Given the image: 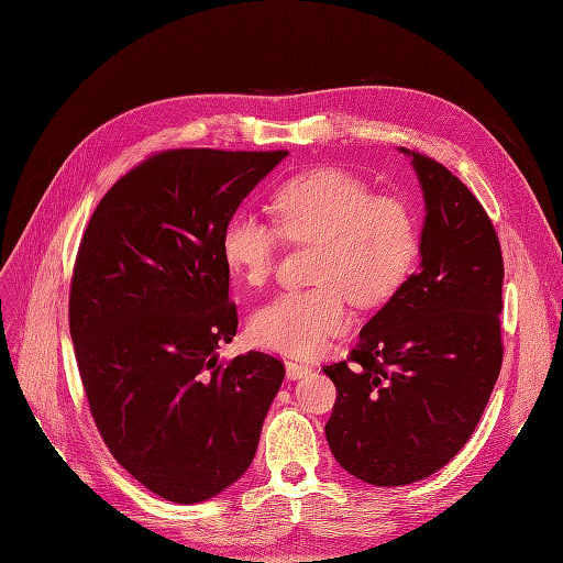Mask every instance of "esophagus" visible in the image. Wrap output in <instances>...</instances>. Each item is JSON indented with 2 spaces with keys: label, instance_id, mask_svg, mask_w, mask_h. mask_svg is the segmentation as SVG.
<instances>
[{
  "label": "esophagus",
  "instance_id": "esophagus-1",
  "mask_svg": "<svg viewBox=\"0 0 563 563\" xmlns=\"http://www.w3.org/2000/svg\"><path fill=\"white\" fill-rule=\"evenodd\" d=\"M285 369H287V378H303L312 372V367L308 363H301V361H287Z\"/></svg>",
  "mask_w": 563,
  "mask_h": 563
}]
</instances>
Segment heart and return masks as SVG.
Masks as SVG:
<instances>
[{
  "instance_id": "1",
  "label": "heart",
  "mask_w": 563,
  "mask_h": 563,
  "mask_svg": "<svg viewBox=\"0 0 563 563\" xmlns=\"http://www.w3.org/2000/svg\"><path fill=\"white\" fill-rule=\"evenodd\" d=\"M274 223L234 214L221 236L232 276L262 285L272 276L280 236L317 244L308 289H289L251 317L255 344L294 358H312L349 327V299L361 308L390 301L420 253L410 207L342 168H314L289 177L272 196Z\"/></svg>"
}]
</instances>
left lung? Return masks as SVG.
I'll list each match as a JSON object with an SVG mask.
<instances>
[{
    "label": "left lung",
    "instance_id": "obj_1",
    "mask_svg": "<svg viewBox=\"0 0 563 563\" xmlns=\"http://www.w3.org/2000/svg\"><path fill=\"white\" fill-rule=\"evenodd\" d=\"M427 202L422 264L327 365L335 461L374 486H406L448 465L479 424L501 356L505 262L490 217L459 177L418 151Z\"/></svg>",
    "mask_w": 563,
    "mask_h": 563
}]
</instances>
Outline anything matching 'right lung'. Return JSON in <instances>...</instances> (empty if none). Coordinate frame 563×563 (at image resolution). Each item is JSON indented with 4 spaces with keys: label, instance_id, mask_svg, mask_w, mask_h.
<instances>
[{
    "label": "right lung",
    "instance_id": "1",
    "mask_svg": "<svg viewBox=\"0 0 563 563\" xmlns=\"http://www.w3.org/2000/svg\"><path fill=\"white\" fill-rule=\"evenodd\" d=\"M287 151L177 147L128 170L77 251L68 321L93 422L155 495L194 505L249 470L285 365L236 333L221 236Z\"/></svg>",
    "mask_w": 563,
    "mask_h": 563
}]
</instances>
